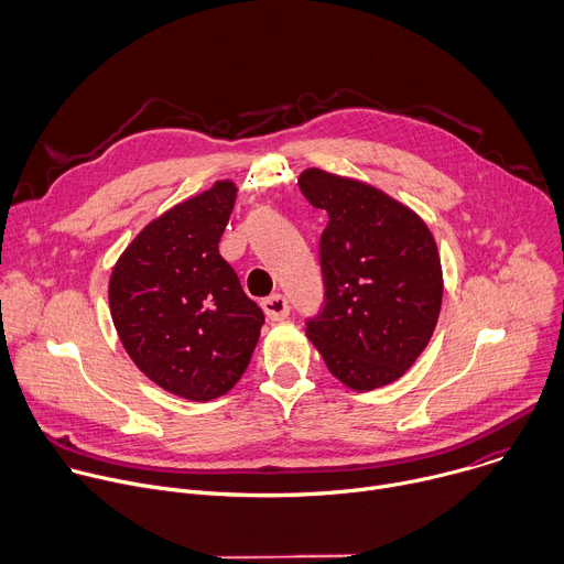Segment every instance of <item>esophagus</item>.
<instances>
[{
  "label": "esophagus",
  "mask_w": 564,
  "mask_h": 564,
  "mask_svg": "<svg viewBox=\"0 0 564 564\" xmlns=\"http://www.w3.org/2000/svg\"><path fill=\"white\" fill-rule=\"evenodd\" d=\"M261 307L265 312V316L270 321H283L288 314H290V305H288V299L281 296V294H272L268 299L261 301Z\"/></svg>",
  "instance_id": "34e87169"
}]
</instances>
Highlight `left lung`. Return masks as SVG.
<instances>
[{
  "label": "left lung",
  "mask_w": 564,
  "mask_h": 564,
  "mask_svg": "<svg viewBox=\"0 0 564 564\" xmlns=\"http://www.w3.org/2000/svg\"><path fill=\"white\" fill-rule=\"evenodd\" d=\"M299 189L330 218L318 243L326 305L305 335L346 388L388 386L437 326L444 276L435 238L417 212L364 181L310 167Z\"/></svg>",
  "instance_id": "8db88e82"
}]
</instances>
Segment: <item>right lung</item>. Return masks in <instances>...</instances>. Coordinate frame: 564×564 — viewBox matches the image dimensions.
<instances>
[{"label": "right lung", "mask_w": 564, "mask_h": 564, "mask_svg": "<svg viewBox=\"0 0 564 564\" xmlns=\"http://www.w3.org/2000/svg\"><path fill=\"white\" fill-rule=\"evenodd\" d=\"M236 192L234 181H216L147 223L109 279L127 355L155 386L189 401H212L236 386L265 321L218 254Z\"/></svg>", "instance_id": "1"}]
</instances>
